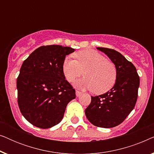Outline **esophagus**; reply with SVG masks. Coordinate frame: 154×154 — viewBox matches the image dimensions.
Here are the masks:
<instances>
[{"label":"esophagus","instance_id":"obj_1","mask_svg":"<svg viewBox=\"0 0 154 154\" xmlns=\"http://www.w3.org/2000/svg\"><path fill=\"white\" fill-rule=\"evenodd\" d=\"M81 94H82V92L81 91H79V90H76V91H75V94H76L77 97L80 96Z\"/></svg>","mask_w":154,"mask_h":154}]
</instances>
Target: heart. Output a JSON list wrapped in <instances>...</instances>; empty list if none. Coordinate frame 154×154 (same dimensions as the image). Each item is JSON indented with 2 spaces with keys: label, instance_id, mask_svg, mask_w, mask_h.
Listing matches in <instances>:
<instances>
[{
  "label": "heart",
  "instance_id": "heart-1",
  "mask_svg": "<svg viewBox=\"0 0 154 154\" xmlns=\"http://www.w3.org/2000/svg\"><path fill=\"white\" fill-rule=\"evenodd\" d=\"M76 60L66 58L62 64V71L69 82L78 77H85L75 83L81 89L92 90L95 94H103L113 87L117 79V69L106 57L92 50H82L74 54Z\"/></svg>",
  "mask_w": 154,
  "mask_h": 154
}]
</instances>
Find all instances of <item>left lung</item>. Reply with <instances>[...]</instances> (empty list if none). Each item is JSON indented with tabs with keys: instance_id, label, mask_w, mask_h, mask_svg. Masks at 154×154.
Segmentation results:
<instances>
[{
	"instance_id": "1",
	"label": "left lung",
	"mask_w": 154,
	"mask_h": 154,
	"mask_svg": "<svg viewBox=\"0 0 154 154\" xmlns=\"http://www.w3.org/2000/svg\"><path fill=\"white\" fill-rule=\"evenodd\" d=\"M106 54L117 69L115 85L106 93L91 96V103L85 110L90 123L97 127L110 128L125 121L135 106L140 86L135 66L115 50L97 48Z\"/></svg>"
}]
</instances>
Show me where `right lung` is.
Returning <instances> with one entry per match:
<instances>
[{
	"label": "right lung",
	"instance_id": "add662e5",
	"mask_svg": "<svg viewBox=\"0 0 154 154\" xmlns=\"http://www.w3.org/2000/svg\"><path fill=\"white\" fill-rule=\"evenodd\" d=\"M75 50L43 45L23 62L17 79V102L24 117L35 127L50 128L62 121L75 90L65 79L62 64Z\"/></svg>",
	"mask_w": 154,
	"mask_h": 154
}]
</instances>
